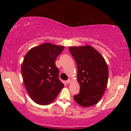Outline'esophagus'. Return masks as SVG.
I'll use <instances>...</instances> for the list:
<instances>
[{
    "mask_svg": "<svg viewBox=\"0 0 131 131\" xmlns=\"http://www.w3.org/2000/svg\"><path fill=\"white\" fill-rule=\"evenodd\" d=\"M70 82H71V80H70V79H68V80H66V83H68H68H70Z\"/></svg>",
    "mask_w": 131,
    "mask_h": 131,
    "instance_id": "esophagus-1",
    "label": "esophagus"
}]
</instances>
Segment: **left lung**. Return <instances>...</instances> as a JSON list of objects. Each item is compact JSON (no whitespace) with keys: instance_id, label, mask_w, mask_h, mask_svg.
Segmentation results:
<instances>
[{"instance_id":"8db88e82","label":"left lung","mask_w":131,"mask_h":131,"mask_svg":"<svg viewBox=\"0 0 131 131\" xmlns=\"http://www.w3.org/2000/svg\"><path fill=\"white\" fill-rule=\"evenodd\" d=\"M69 50L77 63V79L80 86L79 94L73 96L74 101L83 107L94 105L100 101L107 86V63L92 46L70 47Z\"/></svg>"}]
</instances>
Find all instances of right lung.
I'll return each mask as SVG.
<instances>
[{
  "mask_svg": "<svg viewBox=\"0 0 131 131\" xmlns=\"http://www.w3.org/2000/svg\"><path fill=\"white\" fill-rule=\"evenodd\" d=\"M64 48L43 43L31 48L24 57L21 67L24 83L30 97L39 105L51 103L64 87L55 62Z\"/></svg>",
  "mask_w": 131,
  "mask_h": 131,
  "instance_id": "obj_1",
  "label": "right lung"
}]
</instances>
